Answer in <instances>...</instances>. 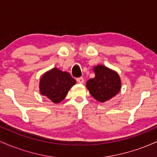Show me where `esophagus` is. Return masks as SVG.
Here are the masks:
<instances>
[{
	"instance_id": "1",
	"label": "esophagus",
	"mask_w": 157,
	"mask_h": 157,
	"mask_svg": "<svg viewBox=\"0 0 157 157\" xmlns=\"http://www.w3.org/2000/svg\"><path fill=\"white\" fill-rule=\"evenodd\" d=\"M77 82H78V83H80V84H82L84 82V79H83V77H79V78H77Z\"/></svg>"
}]
</instances>
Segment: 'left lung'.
<instances>
[{
  "label": "left lung",
  "instance_id": "1",
  "mask_svg": "<svg viewBox=\"0 0 157 157\" xmlns=\"http://www.w3.org/2000/svg\"><path fill=\"white\" fill-rule=\"evenodd\" d=\"M94 71L95 77L87 81L86 87L95 100L104 102L120 92L121 80L116 71L102 65L94 66Z\"/></svg>",
  "mask_w": 157,
  "mask_h": 157
}]
</instances>
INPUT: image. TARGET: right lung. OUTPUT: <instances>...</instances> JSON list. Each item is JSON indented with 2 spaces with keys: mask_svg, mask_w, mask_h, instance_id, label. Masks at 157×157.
Here are the masks:
<instances>
[{
  "mask_svg": "<svg viewBox=\"0 0 157 157\" xmlns=\"http://www.w3.org/2000/svg\"><path fill=\"white\" fill-rule=\"evenodd\" d=\"M76 80L69 73L62 71L57 68L49 70L40 80V92L55 103L63 100Z\"/></svg>",
  "mask_w": 157,
  "mask_h": 157,
  "instance_id": "right-lung-1",
  "label": "right lung"
}]
</instances>
